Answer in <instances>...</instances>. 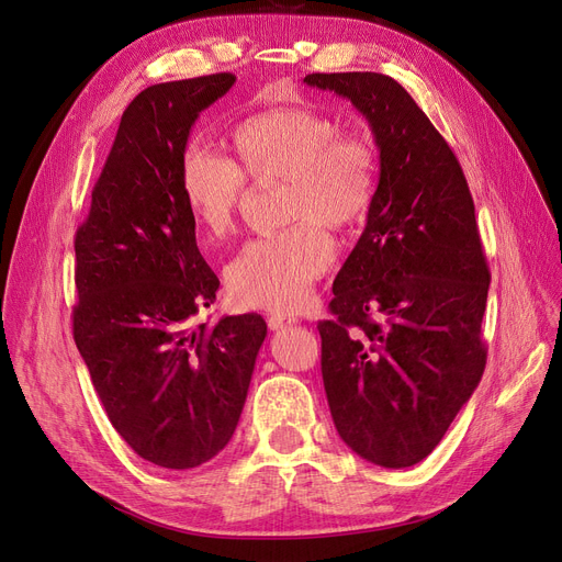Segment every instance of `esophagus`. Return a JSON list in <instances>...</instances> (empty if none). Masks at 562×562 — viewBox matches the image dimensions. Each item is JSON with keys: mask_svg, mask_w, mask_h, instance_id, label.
<instances>
[{"mask_svg": "<svg viewBox=\"0 0 562 562\" xmlns=\"http://www.w3.org/2000/svg\"><path fill=\"white\" fill-rule=\"evenodd\" d=\"M269 328L273 330V333H278V330H284V328H289V326H293V323H296V318L293 316H286V314H271L269 316Z\"/></svg>", "mask_w": 562, "mask_h": 562, "instance_id": "obj_1", "label": "esophagus"}]
</instances>
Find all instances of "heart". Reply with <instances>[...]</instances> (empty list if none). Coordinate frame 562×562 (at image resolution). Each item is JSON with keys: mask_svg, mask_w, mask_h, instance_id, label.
<instances>
[{"mask_svg": "<svg viewBox=\"0 0 562 562\" xmlns=\"http://www.w3.org/2000/svg\"><path fill=\"white\" fill-rule=\"evenodd\" d=\"M229 145L236 164L200 145L184 150L187 212L206 239L221 244L239 225L246 180L257 187L286 182L284 214L296 225L248 244L227 266V289L241 307L291 312L333 263L335 246L321 223L346 229L371 210L375 147L362 134L339 132L335 117L310 106L252 113L234 125Z\"/></svg>", "mask_w": 562, "mask_h": 562, "instance_id": "1", "label": "heart"}]
</instances>
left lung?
Here are the masks:
<instances>
[{
	"label": "left lung",
	"instance_id": "left-lung-1",
	"mask_svg": "<svg viewBox=\"0 0 562 562\" xmlns=\"http://www.w3.org/2000/svg\"><path fill=\"white\" fill-rule=\"evenodd\" d=\"M356 106L380 175L364 232L318 323L321 373L339 437L401 469L447 435L485 369L490 271L464 172L405 88L378 72L303 79Z\"/></svg>",
	"mask_w": 562,
	"mask_h": 562
}]
</instances>
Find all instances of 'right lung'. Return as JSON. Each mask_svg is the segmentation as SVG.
<instances>
[{"mask_svg": "<svg viewBox=\"0 0 562 562\" xmlns=\"http://www.w3.org/2000/svg\"><path fill=\"white\" fill-rule=\"evenodd\" d=\"M234 81L218 72L138 93L75 236L79 356L113 428L166 469H193L227 447L266 337L259 314L195 326L221 282L198 250L180 164L198 115Z\"/></svg>", "mask_w": 562, "mask_h": 562, "instance_id": "obj_1", "label": "right lung"}]
</instances>
